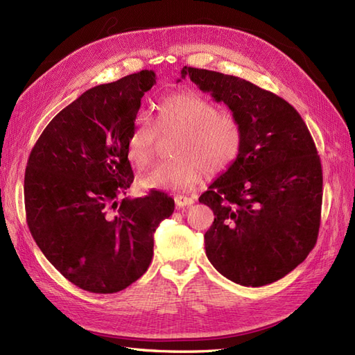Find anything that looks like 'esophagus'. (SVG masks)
<instances>
[{
    "mask_svg": "<svg viewBox=\"0 0 355 355\" xmlns=\"http://www.w3.org/2000/svg\"><path fill=\"white\" fill-rule=\"evenodd\" d=\"M175 204H176V207H179V209L188 207V206H191V204H194V198L185 197V196H176L175 197Z\"/></svg>",
    "mask_w": 355,
    "mask_h": 355,
    "instance_id": "obj_1",
    "label": "esophagus"
}]
</instances>
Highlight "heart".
I'll list each match as a JSON object with an SVG mask.
<instances>
[{"label": "heart", "instance_id": "heart-1", "mask_svg": "<svg viewBox=\"0 0 355 355\" xmlns=\"http://www.w3.org/2000/svg\"><path fill=\"white\" fill-rule=\"evenodd\" d=\"M161 133L175 141L173 161L161 163L141 178L146 189L180 191L198 185L210 173L230 168L243 149V127L230 111L194 92L167 96L159 103L155 123L139 114L127 136V155L137 167L151 163Z\"/></svg>", "mask_w": 355, "mask_h": 355}]
</instances>
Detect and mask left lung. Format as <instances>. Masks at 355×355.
Segmentation results:
<instances>
[{
  "label": "left lung",
  "instance_id": "8db88e82",
  "mask_svg": "<svg viewBox=\"0 0 355 355\" xmlns=\"http://www.w3.org/2000/svg\"><path fill=\"white\" fill-rule=\"evenodd\" d=\"M200 90L228 105L243 149L200 202L214 213L206 254L228 280L261 287L302 263L318 237L323 171L302 116L280 96L234 75L184 67Z\"/></svg>",
  "mask_w": 355,
  "mask_h": 355
}]
</instances>
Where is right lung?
I'll list each match as a JSON object with an SVG mask.
<instances>
[{
    "instance_id": "obj_1",
    "label": "right lung",
    "mask_w": 355,
    "mask_h": 355,
    "mask_svg": "<svg viewBox=\"0 0 355 355\" xmlns=\"http://www.w3.org/2000/svg\"><path fill=\"white\" fill-rule=\"evenodd\" d=\"M154 71L84 92L38 137L25 171L28 228L49 262L92 293H116L141 278L154 232L175 200L153 191L118 198L133 184L127 136Z\"/></svg>"
}]
</instances>
